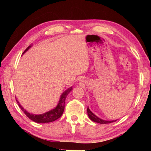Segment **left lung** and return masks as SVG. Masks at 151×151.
<instances>
[{
    "label": "left lung",
    "mask_w": 151,
    "mask_h": 151,
    "mask_svg": "<svg viewBox=\"0 0 151 151\" xmlns=\"http://www.w3.org/2000/svg\"><path fill=\"white\" fill-rule=\"evenodd\" d=\"M87 113L89 118L91 119L92 121L95 122L97 123H100V124H109V123H112L113 122H115L116 120H113V121H106V120H103V119L99 118L98 117H97L96 115H94L91 111H90V109H88V107L87 108Z\"/></svg>",
    "instance_id": "obj_1"
}]
</instances>
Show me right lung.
<instances>
[{
  "label": "right lung",
  "mask_w": 151,
  "mask_h": 151,
  "mask_svg": "<svg viewBox=\"0 0 151 151\" xmlns=\"http://www.w3.org/2000/svg\"><path fill=\"white\" fill-rule=\"evenodd\" d=\"M31 46H29L27 48L25 49V51H24V53L26 51H27ZM72 90V87H70L68 88L67 90H66L65 92L62 94L60 97V99L59 103L58 104V106L55 107V109H53V110H51L48 111V112L43 113V114L41 115H34L32 114V113H28L27 111L24 110V109L21 106V105L18 104L19 105V107L21 109V110L23 111L24 114H25L30 119H32V121L35 122L37 123H49L51 122H53L56 120L60 117H61V115H63L64 112V109H65V100L66 98H67V96L68 93L71 91ZM16 102L18 103V100H16Z\"/></svg>",
  "instance_id": "right-lung-1"
}]
</instances>
